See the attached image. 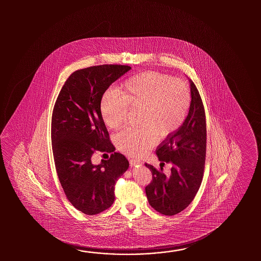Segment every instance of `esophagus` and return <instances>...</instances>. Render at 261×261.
<instances>
[{
    "label": "esophagus",
    "instance_id": "obj_1",
    "mask_svg": "<svg viewBox=\"0 0 261 261\" xmlns=\"http://www.w3.org/2000/svg\"><path fill=\"white\" fill-rule=\"evenodd\" d=\"M129 164H130V166H141L142 165V161H140V160H137V159H133V160H130L129 161Z\"/></svg>",
    "mask_w": 261,
    "mask_h": 261
}]
</instances>
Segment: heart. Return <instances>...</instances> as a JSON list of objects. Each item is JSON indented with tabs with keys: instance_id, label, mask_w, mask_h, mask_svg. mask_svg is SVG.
<instances>
[{
	"instance_id": "b5f03b06",
	"label": "heart",
	"mask_w": 261,
	"mask_h": 261,
	"mask_svg": "<svg viewBox=\"0 0 261 261\" xmlns=\"http://www.w3.org/2000/svg\"><path fill=\"white\" fill-rule=\"evenodd\" d=\"M191 95L182 79L159 72H142L127 79L120 89H110L100 102V116L106 126L119 128L128 118V109H139L138 128L117 133V148L130 155H142L155 144L156 134L166 137L183 124Z\"/></svg>"
}]
</instances>
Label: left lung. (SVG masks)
<instances>
[{
  "instance_id": "1",
  "label": "left lung",
  "mask_w": 261,
  "mask_h": 261,
  "mask_svg": "<svg viewBox=\"0 0 261 261\" xmlns=\"http://www.w3.org/2000/svg\"><path fill=\"white\" fill-rule=\"evenodd\" d=\"M191 102L183 125L167 137L155 150L160 161L171 164V173L164 174L145 163L152 181L145 188L150 205L165 216H174L191 203L203 177L206 155L204 107L195 84L189 79Z\"/></svg>"
}]
</instances>
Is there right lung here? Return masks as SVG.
Returning a JSON list of instances; mask_svg holds the SVG:
<instances>
[{"label": "right lung", "mask_w": 261, "mask_h": 261, "mask_svg": "<svg viewBox=\"0 0 261 261\" xmlns=\"http://www.w3.org/2000/svg\"><path fill=\"white\" fill-rule=\"evenodd\" d=\"M130 69L106 64L75 71L56 100L51 123L56 170L67 199L86 215H97L113 204L115 185L128 170V160L120 153L98 165L91 158L96 151L115 150L100 102L106 89Z\"/></svg>", "instance_id": "obj_1"}]
</instances>
